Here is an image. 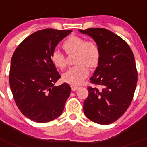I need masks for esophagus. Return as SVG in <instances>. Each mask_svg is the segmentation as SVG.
Returning a JSON list of instances; mask_svg holds the SVG:
<instances>
[{"label":"esophagus","mask_w":147,"mask_h":147,"mask_svg":"<svg viewBox=\"0 0 147 147\" xmlns=\"http://www.w3.org/2000/svg\"><path fill=\"white\" fill-rule=\"evenodd\" d=\"M71 89H72L73 91H75L77 89H79V87L77 86H74V85H71Z\"/></svg>","instance_id":"esophagus-1"}]
</instances>
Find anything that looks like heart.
<instances>
[{"mask_svg": "<svg viewBox=\"0 0 147 147\" xmlns=\"http://www.w3.org/2000/svg\"><path fill=\"white\" fill-rule=\"evenodd\" d=\"M62 48L67 54H76L75 64L65 73L62 78L71 85H80L89 74L88 68L94 69L98 67L101 59V50L94 40H87L85 37L71 34L62 43ZM51 60L59 69L66 66L65 56L57 49L51 51Z\"/></svg>", "mask_w": 147, "mask_h": 147, "instance_id": "heart-1", "label": "heart"}]
</instances>
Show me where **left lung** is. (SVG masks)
<instances>
[{"label": "left lung", "instance_id": "left-lung-1", "mask_svg": "<svg viewBox=\"0 0 147 147\" xmlns=\"http://www.w3.org/2000/svg\"><path fill=\"white\" fill-rule=\"evenodd\" d=\"M79 31L91 37L101 50L99 64L90 80L102 89L88 87L84 113L97 124H112L126 112L133 98L138 80L134 55L123 39L106 28Z\"/></svg>", "mask_w": 147, "mask_h": 147}]
</instances>
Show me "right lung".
Masks as SVG:
<instances>
[{"instance_id": "right-lung-1", "label": "right lung", "mask_w": 147, "mask_h": 147, "mask_svg": "<svg viewBox=\"0 0 147 147\" xmlns=\"http://www.w3.org/2000/svg\"><path fill=\"white\" fill-rule=\"evenodd\" d=\"M72 30L45 28L27 37L13 54L9 85L18 109L38 123L54 120L62 113L71 94L67 83L54 86L61 77L51 53Z\"/></svg>"}]
</instances>
